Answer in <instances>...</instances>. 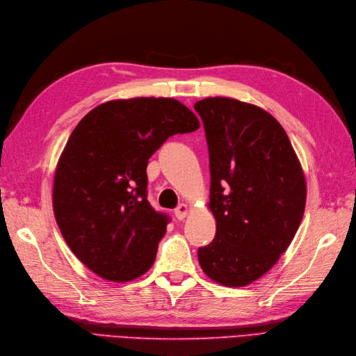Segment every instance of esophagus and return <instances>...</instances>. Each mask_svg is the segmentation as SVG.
I'll use <instances>...</instances> for the list:
<instances>
[{"mask_svg": "<svg viewBox=\"0 0 356 356\" xmlns=\"http://www.w3.org/2000/svg\"><path fill=\"white\" fill-rule=\"evenodd\" d=\"M186 214H188V207L185 205V203H180V205L174 209V216H176L177 220H184Z\"/></svg>", "mask_w": 356, "mask_h": 356, "instance_id": "34e87169", "label": "esophagus"}]
</instances>
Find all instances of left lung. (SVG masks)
<instances>
[{
    "label": "left lung",
    "mask_w": 356,
    "mask_h": 356,
    "mask_svg": "<svg viewBox=\"0 0 356 356\" xmlns=\"http://www.w3.org/2000/svg\"><path fill=\"white\" fill-rule=\"evenodd\" d=\"M209 153V208L216 237L199 248L203 272L238 287L274 266L305 214L306 182L283 127L255 105L231 97L194 104Z\"/></svg>",
    "instance_id": "left-lung-1"
}]
</instances>
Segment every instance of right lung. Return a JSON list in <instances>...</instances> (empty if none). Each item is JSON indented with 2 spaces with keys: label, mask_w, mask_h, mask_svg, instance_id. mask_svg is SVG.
Masks as SVG:
<instances>
[{
  "label": "right lung",
  "mask_w": 356,
  "mask_h": 356,
  "mask_svg": "<svg viewBox=\"0 0 356 356\" xmlns=\"http://www.w3.org/2000/svg\"><path fill=\"white\" fill-rule=\"evenodd\" d=\"M199 119L170 97L110 101L82 118L58 162L53 211L72 252L99 277L128 282L153 266L170 216L148 202V159Z\"/></svg>",
  "instance_id": "add662e5"
}]
</instances>
